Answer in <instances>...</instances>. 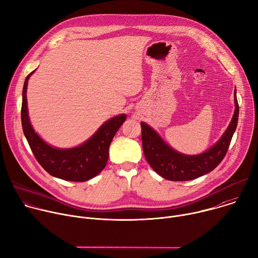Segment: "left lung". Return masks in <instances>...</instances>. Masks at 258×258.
Returning <instances> with one entry per match:
<instances>
[{
  "instance_id": "1",
  "label": "left lung",
  "mask_w": 258,
  "mask_h": 258,
  "mask_svg": "<svg viewBox=\"0 0 258 258\" xmlns=\"http://www.w3.org/2000/svg\"><path fill=\"white\" fill-rule=\"evenodd\" d=\"M235 95V113L232 121L220 140L205 153L199 155H183L169 146L146 123L142 122L143 151L150 166L168 180H191L213 170L225 158L239 117V104Z\"/></svg>"
}]
</instances>
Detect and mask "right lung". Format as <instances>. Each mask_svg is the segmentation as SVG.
<instances>
[{
	"instance_id": "add662e5",
	"label": "right lung",
	"mask_w": 258,
	"mask_h": 258,
	"mask_svg": "<svg viewBox=\"0 0 258 258\" xmlns=\"http://www.w3.org/2000/svg\"><path fill=\"white\" fill-rule=\"evenodd\" d=\"M32 72L26 77L23 86L21 123L23 134L35 159L48 173L55 177L69 181H86L93 178L104 169L109 156L110 143L126 116L121 114L107 120L90 140L77 148H53L34 133L29 121L26 89Z\"/></svg>"
}]
</instances>
